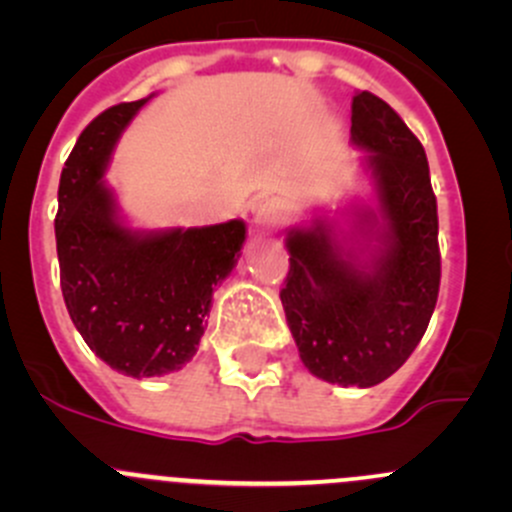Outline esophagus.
<instances>
[{"label": "esophagus", "mask_w": 512, "mask_h": 512, "mask_svg": "<svg viewBox=\"0 0 512 512\" xmlns=\"http://www.w3.org/2000/svg\"><path fill=\"white\" fill-rule=\"evenodd\" d=\"M282 215H285V208L280 205V200H262L255 205V225L265 227V230L280 225Z\"/></svg>", "instance_id": "1"}]
</instances>
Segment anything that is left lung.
<instances>
[{
    "label": "left lung",
    "mask_w": 512,
    "mask_h": 512,
    "mask_svg": "<svg viewBox=\"0 0 512 512\" xmlns=\"http://www.w3.org/2000/svg\"><path fill=\"white\" fill-rule=\"evenodd\" d=\"M376 210L354 205L349 232L314 220L287 232L280 299L299 359L319 379L369 386L401 369L426 332L441 285L436 195L421 141L369 91L352 101Z\"/></svg>",
    "instance_id": "1"
}]
</instances>
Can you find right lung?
Wrapping results in <instances>:
<instances>
[{"label":"right lung","mask_w":512,"mask_h":512,"mask_svg":"<svg viewBox=\"0 0 512 512\" xmlns=\"http://www.w3.org/2000/svg\"><path fill=\"white\" fill-rule=\"evenodd\" d=\"M148 98L96 116L61 170L56 252L71 322L98 359L143 379L198 352L213 289L237 265L245 223L131 230L103 173L123 128Z\"/></svg>","instance_id":"add662e5"}]
</instances>
